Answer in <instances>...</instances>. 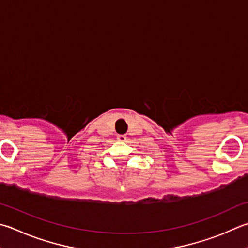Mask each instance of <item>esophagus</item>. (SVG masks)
<instances>
[{"instance_id":"1","label":"esophagus","mask_w":248,"mask_h":248,"mask_svg":"<svg viewBox=\"0 0 248 248\" xmlns=\"http://www.w3.org/2000/svg\"><path fill=\"white\" fill-rule=\"evenodd\" d=\"M117 140H118L119 142H125V140H127V137H125L124 134H119V136H117Z\"/></svg>"}]
</instances>
